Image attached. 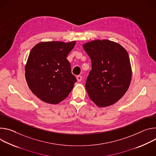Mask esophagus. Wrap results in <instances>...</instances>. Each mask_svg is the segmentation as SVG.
Masks as SVG:
<instances>
[{
    "mask_svg": "<svg viewBox=\"0 0 156 156\" xmlns=\"http://www.w3.org/2000/svg\"><path fill=\"white\" fill-rule=\"evenodd\" d=\"M76 79H77V80L78 82H80V81L82 80V77H81L80 76H77L76 77Z\"/></svg>",
    "mask_w": 156,
    "mask_h": 156,
    "instance_id": "34e87169",
    "label": "esophagus"
}]
</instances>
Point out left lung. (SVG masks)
I'll return each instance as SVG.
<instances>
[{"mask_svg": "<svg viewBox=\"0 0 156 156\" xmlns=\"http://www.w3.org/2000/svg\"><path fill=\"white\" fill-rule=\"evenodd\" d=\"M89 56L92 70L85 89L90 98L99 107L110 106L128 90L132 70L126 50L108 40H94L83 44Z\"/></svg>", "mask_w": 156, "mask_h": 156, "instance_id": "1", "label": "left lung"}]
</instances>
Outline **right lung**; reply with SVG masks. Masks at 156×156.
Instances as JSON below:
<instances>
[{
	"instance_id": "obj_1",
	"label": "right lung",
	"mask_w": 156,
	"mask_h": 156,
	"mask_svg": "<svg viewBox=\"0 0 156 156\" xmlns=\"http://www.w3.org/2000/svg\"><path fill=\"white\" fill-rule=\"evenodd\" d=\"M76 41H45L31 50L25 65V79L33 94L44 102L58 104L73 90L77 80L66 59Z\"/></svg>"
}]
</instances>
